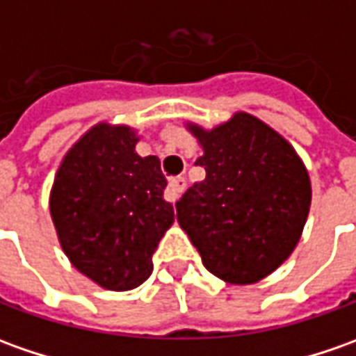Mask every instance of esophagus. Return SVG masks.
<instances>
[{"label":"esophagus","instance_id":"1","mask_svg":"<svg viewBox=\"0 0 356 356\" xmlns=\"http://www.w3.org/2000/svg\"><path fill=\"white\" fill-rule=\"evenodd\" d=\"M185 187H187V179L185 177H173L171 181H169V187H168V198L171 200V202H175L179 198V195L185 191Z\"/></svg>","mask_w":356,"mask_h":356}]
</instances>
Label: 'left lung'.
<instances>
[{
    "mask_svg": "<svg viewBox=\"0 0 356 356\" xmlns=\"http://www.w3.org/2000/svg\"><path fill=\"white\" fill-rule=\"evenodd\" d=\"M191 132L204 149L197 165L207 177L179 198V224L212 275L257 282L298 243L312 200L308 171L284 138L245 113Z\"/></svg>",
    "mask_w": 356,
    "mask_h": 356,
    "instance_id": "1",
    "label": "left lung"
}]
</instances>
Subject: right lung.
I'll return each mask as SVG.
<instances>
[{
  "mask_svg": "<svg viewBox=\"0 0 356 356\" xmlns=\"http://www.w3.org/2000/svg\"><path fill=\"white\" fill-rule=\"evenodd\" d=\"M128 127L91 128L58 169L50 214L72 265L103 289L130 290L152 275V255L175 220L156 156L140 158Z\"/></svg>",
  "mask_w": 356,
  "mask_h": 356,
  "instance_id": "add662e5",
  "label": "right lung"
}]
</instances>
